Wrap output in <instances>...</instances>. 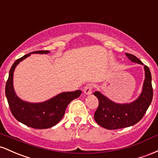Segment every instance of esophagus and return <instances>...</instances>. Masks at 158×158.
I'll use <instances>...</instances> for the list:
<instances>
[{
  "label": "esophagus",
  "instance_id": "esophagus-1",
  "mask_svg": "<svg viewBox=\"0 0 158 158\" xmlns=\"http://www.w3.org/2000/svg\"><path fill=\"white\" fill-rule=\"evenodd\" d=\"M93 85L92 84H86V86H84V93L86 95H90L93 92Z\"/></svg>",
  "mask_w": 158,
  "mask_h": 158
}]
</instances>
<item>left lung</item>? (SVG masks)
Returning a JSON list of instances; mask_svg holds the SVG:
<instances>
[{"label":"left lung","mask_w":158,"mask_h":158,"mask_svg":"<svg viewBox=\"0 0 158 158\" xmlns=\"http://www.w3.org/2000/svg\"><path fill=\"white\" fill-rule=\"evenodd\" d=\"M134 63H143L136 56L125 54ZM145 81L143 91L136 100L129 104H116L102 95L95 92L94 95L98 100V107L94 114L95 122L100 126L109 130L132 126L139 122L146 113L153 98L152 74L147 65H144Z\"/></svg>","instance_id":"1"}]
</instances>
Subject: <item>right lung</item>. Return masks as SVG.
Listing matches in <instances>:
<instances>
[{
  "label": "right lung",
  "instance_id": "right-lung-1",
  "mask_svg": "<svg viewBox=\"0 0 158 158\" xmlns=\"http://www.w3.org/2000/svg\"><path fill=\"white\" fill-rule=\"evenodd\" d=\"M48 51H37L30 53L15 60L9 73L5 87L12 114L19 122L35 129L49 128L59 122L65 114L69 104L81 95V90L65 92L54 98L41 103H30L22 101L17 96L13 89V72L16 65L31 54H48Z\"/></svg>",
  "mask_w": 158,
  "mask_h": 158
}]
</instances>
